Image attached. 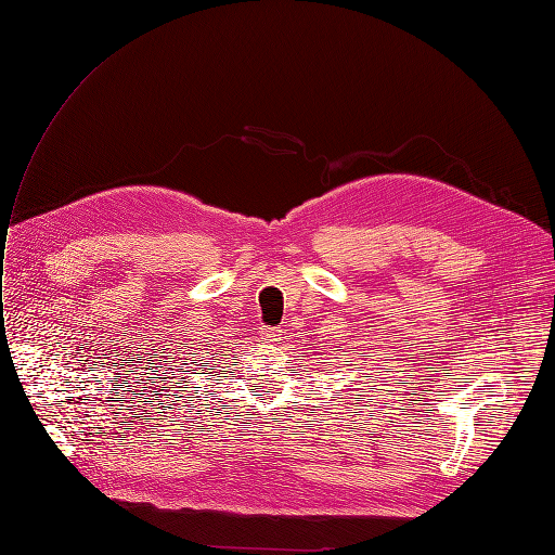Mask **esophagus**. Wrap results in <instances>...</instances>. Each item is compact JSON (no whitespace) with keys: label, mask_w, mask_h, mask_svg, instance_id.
I'll return each mask as SVG.
<instances>
[{"label":"esophagus","mask_w":555,"mask_h":555,"mask_svg":"<svg viewBox=\"0 0 555 555\" xmlns=\"http://www.w3.org/2000/svg\"><path fill=\"white\" fill-rule=\"evenodd\" d=\"M282 335V328H263V340L268 343H278Z\"/></svg>","instance_id":"esophagus-1"}]
</instances>
